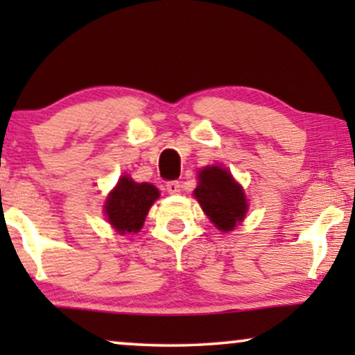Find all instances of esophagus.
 Segmentation results:
<instances>
[{"label": "esophagus", "mask_w": 355, "mask_h": 355, "mask_svg": "<svg viewBox=\"0 0 355 355\" xmlns=\"http://www.w3.org/2000/svg\"><path fill=\"white\" fill-rule=\"evenodd\" d=\"M166 191L169 193H179L181 192V184H179L178 181H169V182H166Z\"/></svg>", "instance_id": "1"}]
</instances>
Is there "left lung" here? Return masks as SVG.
Wrapping results in <instances>:
<instances>
[{"mask_svg": "<svg viewBox=\"0 0 355 355\" xmlns=\"http://www.w3.org/2000/svg\"><path fill=\"white\" fill-rule=\"evenodd\" d=\"M193 196L210 221L221 231L234 230L249 208L242 187L221 166H207L198 173V186Z\"/></svg>", "mask_w": 355, "mask_h": 355, "instance_id": "1", "label": "left lung"}]
</instances>
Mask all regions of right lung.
Returning a JSON list of instances; mask_svg holds the SVG:
<instances>
[{
  "label": "right lung",
  "mask_w": 355,
  "mask_h": 355,
  "mask_svg": "<svg viewBox=\"0 0 355 355\" xmlns=\"http://www.w3.org/2000/svg\"><path fill=\"white\" fill-rule=\"evenodd\" d=\"M158 197V189L152 184H137L129 176H123L106 198L105 213L119 234L139 232L150 207Z\"/></svg>",
  "instance_id": "add662e5"
}]
</instances>
